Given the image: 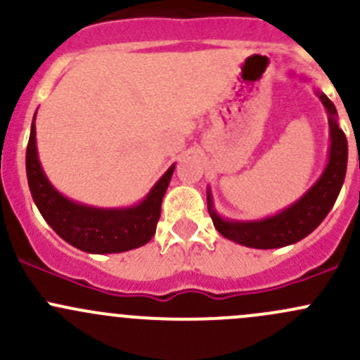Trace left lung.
Returning <instances> with one entry per match:
<instances>
[{"label": "left lung", "instance_id": "1", "mask_svg": "<svg viewBox=\"0 0 360 360\" xmlns=\"http://www.w3.org/2000/svg\"><path fill=\"white\" fill-rule=\"evenodd\" d=\"M319 97L329 115V136H331L329 160L322 176L291 207L259 221L223 219L214 210L212 195L210 190H207V207L214 226L228 240L254 249H277L296 244L301 238L310 235L335 205L347 174L348 144L343 130L338 127L335 104L324 94H319Z\"/></svg>", "mask_w": 360, "mask_h": 360}]
</instances>
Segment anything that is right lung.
Returning <instances> with one entry per match:
<instances>
[{"label":"right lung","instance_id":"1","mask_svg":"<svg viewBox=\"0 0 360 360\" xmlns=\"http://www.w3.org/2000/svg\"><path fill=\"white\" fill-rule=\"evenodd\" d=\"M174 167L176 165L169 167L146 198L137 205L127 209H99L69 200L50 184L38 160L34 122L25 151L29 190L41 216L68 244L92 254L125 252L151 240L157 231L163 195L169 188Z\"/></svg>","mask_w":360,"mask_h":360}]
</instances>
